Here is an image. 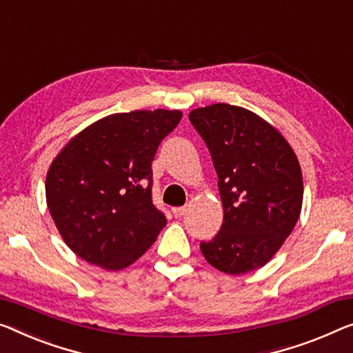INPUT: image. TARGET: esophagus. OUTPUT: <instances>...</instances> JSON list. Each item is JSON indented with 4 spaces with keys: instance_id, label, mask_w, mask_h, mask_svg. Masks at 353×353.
I'll list each match as a JSON object with an SVG mask.
<instances>
[{
    "instance_id": "34e87169",
    "label": "esophagus",
    "mask_w": 353,
    "mask_h": 353,
    "mask_svg": "<svg viewBox=\"0 0 353 353\" xmlns=\"http://www.w3.org/2000/svg\"><path fill=\"white\" fill-rule=\"evenodd\" d=\"M187 212V208L185 206H179V208H172V214H174L176 219H181L183 214Z\"/></svg>"
}]
</instances>
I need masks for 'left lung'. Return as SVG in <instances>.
Wrapping results in <instances>:
<instances>
[{
  "label": "left lung",
  "instance_id": "left-lung-1",
  "mask_svg": "<svg viewBox=\"0 0 353 353\" xmlns=\"http://www.w3.org/2000/svg\"><path fill=\"white\" fill-rule=\"evenodd\" d=\"M188 119L212 157L223 204L222 228L199 249L227 274L259 270L281 249L301 212L296 155L274 126L244 108L217 103L193 109Z\"/></svg>",
  "mask_w": 353,
  "mask_h": 353
}]
</instances>
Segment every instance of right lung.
I'll list each match as a JSON object with an SVG mask.
<instances>
[{
    "label": "right lung",
    "mask_w": 353,
    "mask_h": 353,
    "mask_svg": "<svg viewBox=\"0 0 353 353\" xmlns=\"http://www.w3.org/2000/svg\"><path fill=\"white\" fill-rule=\"evenodd\" d=\"M181 110H133L87 126L47 171L46 199L66 245L92 265L119 271L166 225L152 203V161Z\"/></svg>",
    "instance_id": "add662e5"
}]
</instances>
